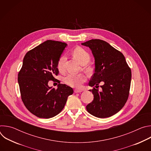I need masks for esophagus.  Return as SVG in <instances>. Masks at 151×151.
Masks as SVG:
<instances>
[{
  "mask_svg": "<svg viewBox=\"0 0 151 151\" xmlns=\"http://www.w3.org/2000/svg\"><path fill=\"white\" fill-rule=\"evenodd\" d=\"M82 91L81 90H78V89H75L74 92L75 93H81Z\"/></svg>",
  "mask_w": 151,
  "mask_h": 151,
  "instance_id": "1",
  "label": "esophagus"
}]
</instances>
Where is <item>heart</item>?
I'll use <instances>...</instances> for the list:
<instances>
[{
    "label": "heart",
    "instance_id": "b5f03b06",
    "mask_svg": "<svg viewBox=\"0 0 151 151\" xmlns=\"http://www.w3.org/2000/svg\"><path fill=\"white\" fill-rule=\"evenodd\" d=\"M72 54L74 57L78 60V61L82 64L85 65V68L87 69L85 64L88 63L90 60V55L89 53L81 47L75 48L73 51ZM66 60V56L62 55L58 60L57 66V69L60 72H63L64 70V63ZM86 81V76L82 73L80 74H68L64 78V82L68 85L70 87L79 88L81 85Z\"/></svg>",
    "mask_w": 151,
    "mask_h": 151
}]
</instances>
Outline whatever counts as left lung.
Instances as JSON below:
<instances>
[{
    "mask_svg": "<svg viewBox=\"0 0 151 151\" xmlns=\"http://www.w3.org/2000/svg\"><path fill=\"white\" fill-rule=\"evenodd\" d=\"M88 47L95 58L94 73L89 85L98 88L100 82L104 84L100 92L94 87V100L87 106V111L94 116L104 118L118 112L127 102L132 79V71L125 57L106 41L91 39L81 44Z\"/></svg>",
    "mask_w": 151,
    "mask_h": 151,
    "instance_id": "1",
    "label": "left lung"
}]
</instances>
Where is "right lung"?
Wrapping results in <instances>:
<instances>
[{"label": "right lung", "mask_w": 151, "mask_h": 151, "mask_svg": "<svg viewBox=\"0 0 151 151\" xmlns=\"http://www.w3.org/2000/svg\"><path fill=\"white\" fill-rule=\"evenodd\" d=\"M67 44L48 40L25 55L23 65L18 72V82L20 94L26 108L35 116L50 118L64 108L73 89L60 82L57 89L48 83L55 81L58 75L57 64Z\"/></svg>", "instance_id": "1"}]
</instances>
